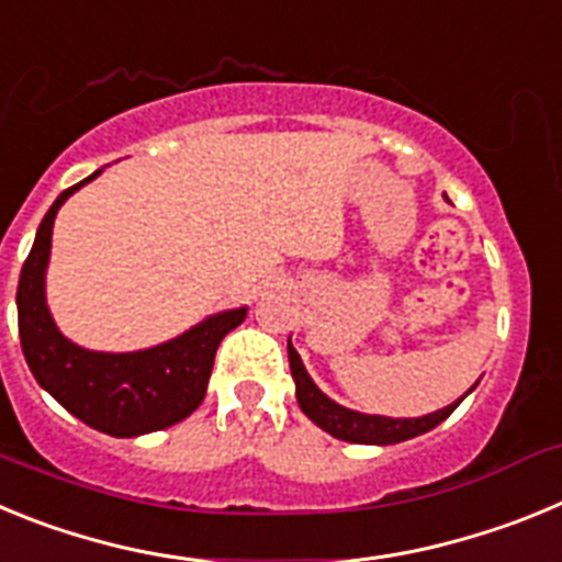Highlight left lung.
I'll return each mask as SVG.
<instances>
[{
	"instance_id": "left-lung-1",
	"label": "left lung",
	"mask_w": 562,
	"mask_h": 562,
	"mask_svg": "<svg viewBox=\"0 0 562 562\" xmlns=\"http://www.w3.org/2000/svg\"><path fill=\"white\" fill-rule=\"evenodd\" d=\"M286 349H290V369L292 380H295V396L301 411L315 422L317 428H324L326 434H331L335 439L342 441H355V445H396V441L414 439V436L428 434V430H434L439 422L448 419V416L459 408V402L464 400V396H461L459 402H453L448 408H441L428 416H419V419H389V416L357 414V411L342 408V405L331 402L324 391L317 389L315 382H312V376L306 374L304 362H301L297 351L292 349V342Z\"/></svg>"
}]
</instances>
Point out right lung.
<instances>
[{
    "label": "right lung",
    "mask_w": 562,
    "mask_h": 562,
    "mask_svg": "<svg viewBox=\"0 0 562 562\" xmlns=\"http://www.w3.org/2000/svg\"><path fill=\"white\" fill-rule=\"evenodd\" d=\"M87 177L83 182L95 180ZM67 188L42 220L33 250L19 276V337L30 371L44 391L89 428L109 436H140L171 428L205 400L213 357L222 337L245 321L247 310H231L193 326L177 340L132 355H103L69 342L56 329L44 301V270L49 258L53 220L69 193Z\"/></svg>",
    "instance_id": "1"
}]
</instances>
